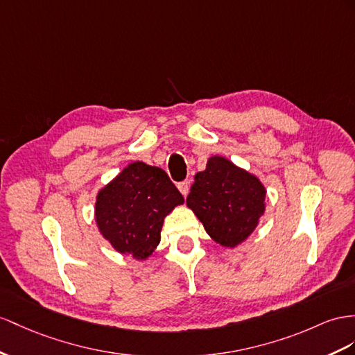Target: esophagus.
Masks as SVG:
<instances>
[{
    "label": "esophagus",
    "mask_w": 355,
    "mask_h": 355,
    "mask_svg": "<svg viewBox=\"0 0 355 355\" xmlns=\"http://www.w3.org/2000/svg\"><path fill=\"white\" fill-rule=\"evenodd\" d=\"M189 187H190V181L189 180H184V181H181V183H178V190H180L181 195H183L184 198L189 193Z\"/></svg>",
    "instance_id": "1"
}]
</instances>
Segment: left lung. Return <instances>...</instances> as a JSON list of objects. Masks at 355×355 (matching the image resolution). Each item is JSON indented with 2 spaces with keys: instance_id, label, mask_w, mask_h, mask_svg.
I'll use <instances>...</instances> for the list:
<instances>
[{
  "instance_id": "1",
  "label": "left lung",
  "mask_w": 355,
  "mask_h": 355,
  "mask_svg": "<svg viewBox=\"0 0 355 355\" xmlns=\"http://www.w3.org/2000/svg\"><path fill=\"white\" fill-rule=\"evenodd\" d=\"M264 201L266 187L258 177L213 156L195 175L186 204L216 243L235 248L255 231L266 211Z\"/></svg>"
}]
</instances>
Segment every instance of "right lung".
Instances as JSON below:
<instances>
[{
	"instance_id": "add662e5",
	"label": "right lung",
	"mask_w": 355,
	"mask_h": 355,
	"mask_svg": "<svg viewBox=\"0 0 355 355\" xmlns=\"http://www.w3.org/2000/svg\"><path fill=\"white\" fill-rule=\"evenodd\" d=\"M183 202L165 171L133 162L100 189L96 223L116 252L142 261L159 246L165 217Z\"/></svg>"
}]
</instances>
